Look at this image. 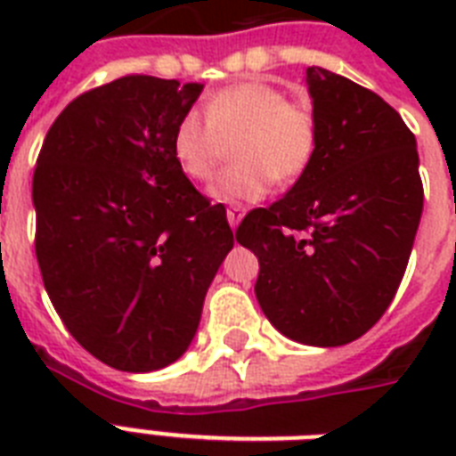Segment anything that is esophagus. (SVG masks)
I'll use <instances>...</instances> for the list:
<instances>
[{"mask_svg":"<svg viewBox=\"0 0 456 456\" xmlns=\"http://www.w3.org/2000/svg\"><path fill=\"white\" fill-rule=\"evenodd\" d=\"M243 215H246V208L239 206V203H234V206L227 208V220H229V227L236 229L239 224H241Z\"/></svg>","mask_w":456,"mask_h":456,"instance_id":"34e87169","label":"esophagus"}]
</instances>
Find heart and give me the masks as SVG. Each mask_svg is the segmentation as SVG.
Masks as SVG:
<instances>
[{"label":"heart","mask_w":456,"mask_h":456,"mask_svg":"<svg viewBox=\"0 0 456 456\" xmlns=\"http://www.w3.org/2000/svg\"><path fill=\"white\" fill-rule=\"evenodd\" d=\"M317 144L312 110L265 82L222 89L208 99L206 118L189 110L172 132V156L196 182L213 177L234 146L236 163L210 186V196L224 203L265 199L274 179L298 182L310 170Z\"/></svg>","instance_id":"b5f03b06"}]
</instances>
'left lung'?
Listing matches in <instances>:
<instances>
[{
	"label": "left lung",
	"mask_w": 456,
	"mask_h": 456,
	"mask_svg": "<svg viewBox=\"0 0 456 456\" xmlns=\"http://www.w3.org/2000/svg\"><path fill=\"white\" fill-rule=\"evenodd\" d=\"M317 156L236 241L260 263L256 298L286 338L336 347L388 310L417 236L424 186L417 139L393 106L326 68H307Z\"/></svg>",
	"instance_id": "left-lung-1"
}]
</instances>
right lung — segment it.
Masks as SVG:
<instances>
[{
    "instance_id": "right-lung-1",
    "label": "right lung",
    "mask_w": 456,
    "mask_h": 456,
    "mask_svg": "<svg viewBox=\"0 0 456 456\" xmlns=\"http://www.w3.org/2000/svg\"><path fill=\"white\" fill-rule=\"evenodd\" d=\"M203 85L125 75L53 120L32 177L35 253L73 338L120 371L179 360L208 286L234 246L172 156V132Z\"/></svg>"
}]
</instances>
